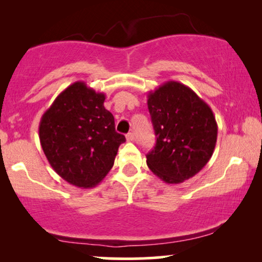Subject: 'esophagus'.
Instances as JSON below:
<instances>
[{"instance_id": "1", "label": "esophagus", "mask_w": 262, "mask_h": 262, "mask_svg": "<svg viewBox=\"0 0 262 262\" xmlns=\"http://www.w3.org/2000/svg\"><path fill=\"white\" fill-rule=\"evenodd\" d=\"M135 139V136H134V134H132V132H128V134L126 135V141L127 142H132Z\"/></svg>"}]
</instances>
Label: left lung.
Wrapping results in <instances>:
<instances>
[{
	"label": "left lung",
	"instance_id": "obj_1",
	"mask_svg": "<svg viewBox=\"0 0 262 262\" xmlns=\"http://www.w3.org/2000/svg\"><path fill=\"white\" fill-rule=\"evenodd\" d=\"M156 145L146 164L167 184L194 177L212 156L217 123L212 110L191 88L168 81L148 94Z\"/></svg>",
	"mask_w": 262,
	"mask_h": 262
}]
</instances>
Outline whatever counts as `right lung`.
I'll list each match as a JSON object with an SVG mask.
<instances>
[{
  "label": "right lung",
  "instance_id": "add662e5",
  "mask_svg": "<svg viewBox=\"0 0 262 262\" xmlns=\"http://www.w3.org/2000/svg\"><path fill=\"white\" fill-rule=\"evenodd\" d=\"M105 94L77 81L57 96L42 114L39 139L60 178L81 188L95 187L113 167L125 136L118 134Z\"/></svg>",
  "mask_w": 262,
  "mask_h": 262
}]
</instances>
